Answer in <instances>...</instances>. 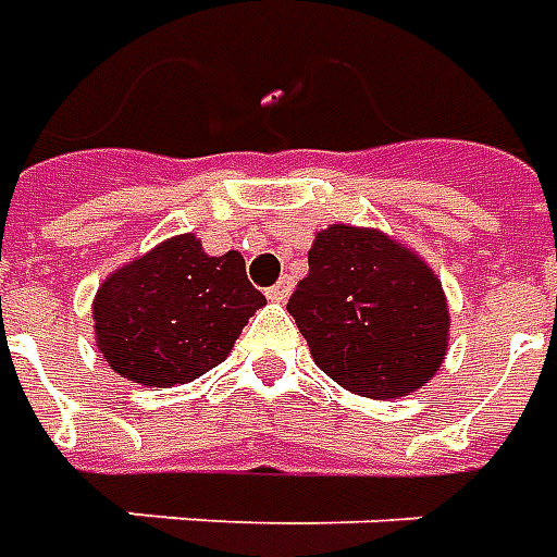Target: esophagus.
Instances as JSON below:
<instances>
[{
	"instance_id": "1",
	"label": "esophagus",
	"mask_w": 557,
	"mask_h": 557,
	"mask_svg": "<svg viewBox=\"0 0 557 557\" xmlns=\"http://www.w3.org/2000/svg\"><path fill=\"white\" fill-rule=\"evenodd\" d=\"M294 294V278H282L278 285H272L270 290H267V297L272 299V302H287V297Z\"/></svg>"
}]
</instances>
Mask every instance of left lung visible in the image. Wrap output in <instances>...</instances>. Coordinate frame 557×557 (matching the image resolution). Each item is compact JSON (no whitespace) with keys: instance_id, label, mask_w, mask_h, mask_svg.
I'll return each instance as SVG.
<instances>
[{"instance_id":"left-lung-1","label":"left lung","mask_w":557,"mask_h":557,"mask_svg":"<svg viewBox=\"0 0 557 557\" xmlns=\"http://www.w3.org/2000/svg\"><path fill=\"white\" fill-rule=\"evenodd\" d=\"M318 369L369 398L411 396L447 357L449 311L432 267L372 227L330 224L287 302Z\"/></svg>"}]
</instances>
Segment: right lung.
<instances>
[{
	"instance_id": "add662e5",
	"label": "right lung",
	"mask_w": 557,
	"mask_h": 557,
	"mask_svg": "<svg viewBox=\"0 0 557 557\" xmlns=\"http://www.w3.org/2000/svg\"><path fill=\"white\" fill-rule=\"evenodd\" d=\"M267 297L239 251L209 258L180 234L110 272L92 302L96 342L110 369L134 384H188L231 354Z\"/></svg>"
}]
</instances>
